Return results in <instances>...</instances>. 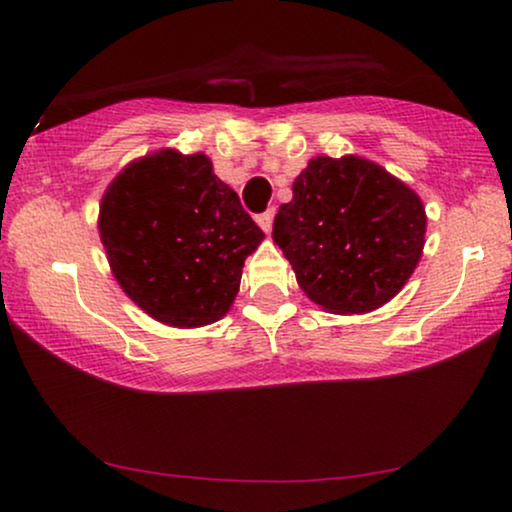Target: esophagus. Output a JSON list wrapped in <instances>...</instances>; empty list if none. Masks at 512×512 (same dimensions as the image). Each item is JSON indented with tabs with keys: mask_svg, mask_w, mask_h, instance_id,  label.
I'll return each instance as SVG.
<instances>
[{
	"mask_svg": "<svg viewBox=\"0 0 512 512\" xmlns=\"http://www.w3.org/2000/svg\"><path fill=\"white\" fill-rule=\"evenodd\" d=\"M272 219H275V209H268V212L256 216V223L261 226L263 233H270L272 230Z\"/></svg>",
	"mask_w": 512,
	"mask_h": 512,
	"instance_id": "esophagus-1",
	"label": "esophagus"
}]
</instances>
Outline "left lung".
<instances>
[{"mask_svg": "<svg viewBox=\"0 0 512 512\" xmlns=\"http://www.w3.org/2000/svg\"><path fill=\"white\" fill-rule=\"evenodd\" d=\"M424 235L422 198L361 156L312 158L272 226L300 289L333 314L389 303L415 272Z\"/></svg>", "mask_w": 512, "mask_h": 512, "instance_id": "1", "label": "left lung"}]
</instances>
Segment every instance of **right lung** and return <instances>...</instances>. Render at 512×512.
Masks as SVG:
<instances>
[{
  "label": "right lung",
  "instance_id": "add662e5",
  "mask_svg": "<svg viewBox=\"0 0 512 512\" xmlns=\"http://www.w3.org/2000/svg\"><path fill=\"white\" fill-rule=\"evenodd\" d=\"M97 228L125 296L172 328L226 317L265 237L212 160L177 149L125 165L102 195Z\"/></svg>",
  "mask_w": 512,
  "mask_h": 512
}]
</instances>
